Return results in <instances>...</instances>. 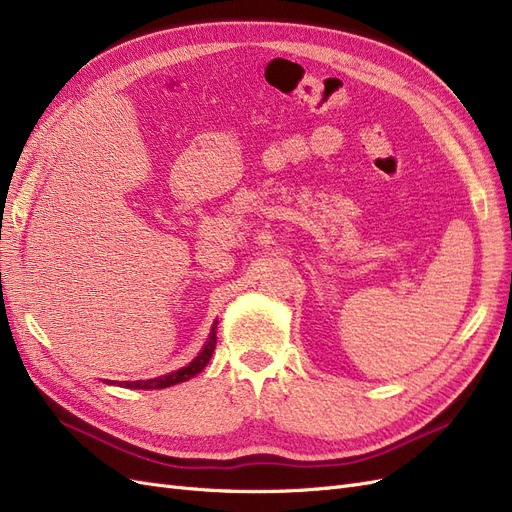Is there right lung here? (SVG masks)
Segmentation results:
<instances>
[{
  "instance_id": "obj_1",
  "label": "right lung",
  "mask_w": 512,
  "mask_h": 512,
  "mask_svg": "<svg viewBox=\"0 0 512 512\" xmlns=\"http://www.w3.org/2000/svg\"><path fill=\"white\" fill-rule=\"evenodd\" d=\"M214 327H217V323H212L204 349L197 353V357L193 361H189L185 368L170 372L166 376H159V378H148V381H131V383L125 381L123 385L129 387V389H166V387H172V385H178V383H185V381H189V378H193L195 374H200L210 361V357L214 353V346H217V332H214Z\"/></svg>"
}]
</instances>
